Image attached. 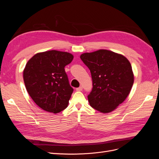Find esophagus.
Wrapping results in <instances>:
<instances>
[{
	"mask_svg": "<svg viewBox=\"0 0 159 159\" xmlns=\"http://www.w3.org/2000/svg\"><path fill=\"white\" fill-rule=\"evenodd\" d=\"M82 89H83V88L81 87V86H80V87H79V88H76V91H82Z\"/></svg>",
	"mask_w": 159,
	"mask_h": 159,
	"instance_id": "34e87169",
	"label": "esophagus"
}]
</instances>
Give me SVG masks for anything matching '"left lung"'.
<instances>
[{
  "label": "left lung",
  "instance_id": "8db88e82",
  "mask_svg": "<svg viewBox=\"0 0 159 159\" xmlns=\"http://www.w3.org/2000/svg\"><path fill=\"white\" fill-rule=\"evenodd\" d=\"M80 58L89 69L93 88L88 95L89 104L107 113L122 103L134 82L132 67L121 54L107 50L84 53Z\"/></svg>",
  "mask_w": 159,
  "mask_h": 159
}]
</instances>
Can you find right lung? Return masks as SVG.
<instances>
[{
    "label": "right lung",
    "mask_w": 159,
    "mask_h": 159,
    "mask_svg": "<svg viewBox=\"0 0 159 159\" xmlns=\"http://www.w3.org/2000/svg\"><path fill=\"white\" fill-rule=\"evenodd\" d=\"M73 58L70 53L50 50L38 53L27 62L23 71L26 90L46 111L57 113L68 107L74 89L64 68Z\"/></svg>",
    "instance_id": "right-lung-1"
}]
</instances>
